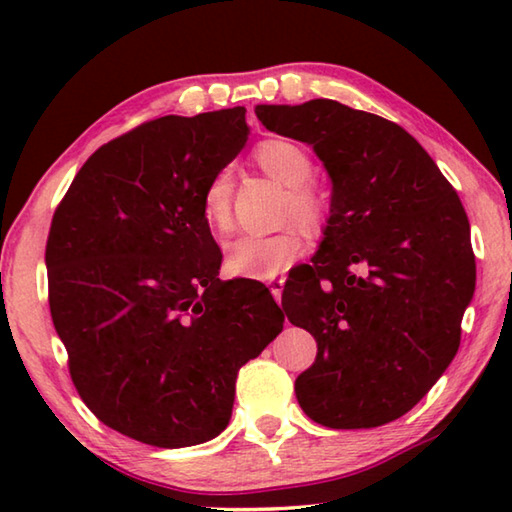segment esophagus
Masks as SVG:
<instances>
[{
  "mask_svg": "<svg viewBox=\"0 0 512 512\" xmlns=\"http://www.w3.org/2000/svg\"><path fill=\"white\" fill-rule=\"evenodd\" d=\"M282 289H284V277H280V280H273L271 282V293H273V298L280 302L282 300Z\"/></svg>",
  "mask_w": 512,
  "mask_h": 512,
  "instance_id": "obj_1",
  "label": "esophagus"
}]
</instances>
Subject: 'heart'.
<instances>
[{
  "label": "heart",
  "mask_w": 512,
  "mask_h": 512,
  "mask_svg": "<svg viewBox=\"0 0 512 512\" xmlns=\"http://www.w3.org/2000/svg\"><path fill=\"white\" fill-rule=\"evenodd\" d=\"M255 162L277 183L289 187L284 216L296 221L309 235H318L327 223V205L314 187V162L309 153L289 140H266L255 149ZM232 189L235 178L230 169L216 171L201 196V214L214 235H225L232 225ZM305 241L298 228H287L271 237H239L225 248V271L248 280H273L275 275L300 259Z\"/></svg>",
  "instance_id": "b5f03b06"
}]
</instances>
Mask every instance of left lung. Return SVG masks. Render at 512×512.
Wrapping results in <instances>:
<instances>
[{
  "label": "left lung",
  "instance_id": "1",
  "mask_svg": "<svg viewBox=\"0 0 512 512\" xmlns=\"http://www.w3.org/2000/svg\"><path fill=\"white\" fill-rule=\"evenodd\" d=\"M277 135L309 144L332 178L323 241L282 307L314 336L296 379L311 420L370 429L411 411L452 363L474 293L470 223L415 137L332 99L257 106Z\"/></svg>",
  "mask_w": 512,
  "mask_h": 512
}]
</instances>
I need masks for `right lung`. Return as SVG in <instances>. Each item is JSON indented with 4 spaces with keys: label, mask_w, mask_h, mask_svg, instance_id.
Here are the masks:
<instances>
[{
    "label": "right lung",
    "mask_w": 512,
    "mask_h": 512,
    "mask_svg": "<svg viewBox=\"0 0 512 512\" xmlns=\"http://www.w3.org/2000/svg\"><path fill=\"white\" fill-rule=\"evenodd\" d=\"M246 108L160 117L94 151L47 239L49 309L97 418L153 447L228 427L237 372L282 332L268 289L219 280L201 196L248 140Z\"/></svg>",
    "instance_id": "1"
}]
</instances>
